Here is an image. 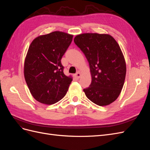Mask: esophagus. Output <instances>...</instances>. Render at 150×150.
Listing matches in <instances>:
<instances>
[{"label":"esophagus","instance_id":"esophagus-1","mask_svg":"<svg viewBox=\"0 0 150 150\" xmlns=\"http://www.w3.org/2000/svg\"><path fill=\"white\" fill-rule=\"evenodd\" d=\"M81 76V74L80 73V72H77L76 74H74V77L77 79H79Z\"/></svg>","mask_w":150,"mask_h":150}]
</instances>
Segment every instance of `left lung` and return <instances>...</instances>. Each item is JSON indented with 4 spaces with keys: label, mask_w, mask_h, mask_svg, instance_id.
Wrapping results in <instances>:
<instances>
[{
    "label": "left lung",
    "mask_w": 150,
    "mask_h": 150,
    "mask_svg": "<svg viewBox=\"0 0 150 150\" xmlns=\"http://www.w3.org/2000/svg\"><path fill=\"white\" fill-rule=\"evenodd\" d=\"M74 43L89 62L91 83L83 91L90 101L107 106L118 98L123 87L126 66L118 43L107 34L77 35Z\"/></svg>",
    "instance_id": "1"
}]
</instances>
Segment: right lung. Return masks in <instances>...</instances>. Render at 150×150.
<instances>
[{
    "label": "right lung",
    "mask_w": 150,
    "mask_h": 150,
    "mask_svg": "<svg viewBox=\"0 0 150 150\" xmlns=\"http://www.w3.org/2000/svg\"><path fill=\"white\" fill-rule=\"evenodd\" d=\"M72 38L64 32L54 31L38 36L29 46L24 78L32 96L40 103L54 104L67 93L72 78L64 74L61 61Z\"/></svg>",
    "instance_id": "1"
}]
</instances>
